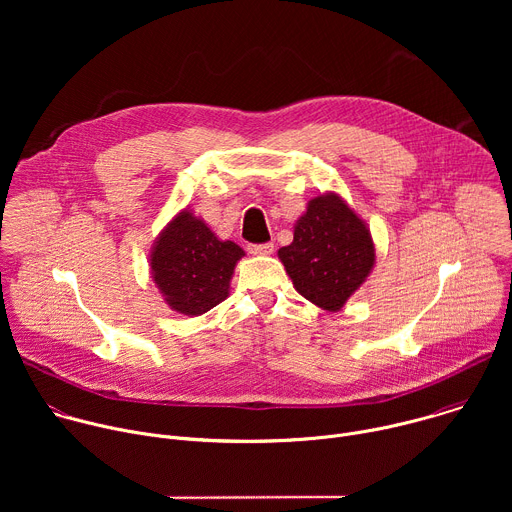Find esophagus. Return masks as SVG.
<instances>
[{
  "mask_svg": "<svg viewBox=\"0 0 512 512\" xmlns=\"http://www.w3.org/2000/svg\"><path fill=\"white\" fill-rule=\"evenodd\" d=\"M247 251L251 255H271L273 253V243H263V245H249Z\"/></svg>",
  "mask_w": 512,
  "mask_h": 512,
  "instance_id": "obj_1",
  "label": "esophagus"
}]
</instances>
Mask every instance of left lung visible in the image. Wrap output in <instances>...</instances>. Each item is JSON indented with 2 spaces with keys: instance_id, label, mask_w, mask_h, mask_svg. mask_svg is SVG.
<instances>
[{
  "instance_id": "left-lung-1",
  "label": "left lung",
  "mask_w": 512,
  "mask_h": 512,
  "mask_svg": "<svg viewBox=\"0 0 512 512\" xmlns=\"http://www.w3.org/2000/svg\"><path fill=\"white\" fill-rule=\"evenodd\" d=\"M277 255L298 294L328 312H338L375 267L367 223L336 192L308 202L294 241Z\"/></svg>"
}]
</instances>
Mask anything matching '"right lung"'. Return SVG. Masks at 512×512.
Instances as JSON below:
<instances>
[{
	"label": "right lung",
	"mask_w": 512,
	"mask_h": 512,
	"mask_svg": "<svg viewBox=\"0 0 512 512\" xmlns=\"http://www.w3.org/2000/svg\"><path fill=\"white\" fill-rule=\"evenodd\" d=\"M245 251L221 241L190 208L158 235L150 269L164 302L178 314L200 316L229 298L235 265Z\"/></svg>",
	"instance_id": "add662e5"
}]
</instances>
